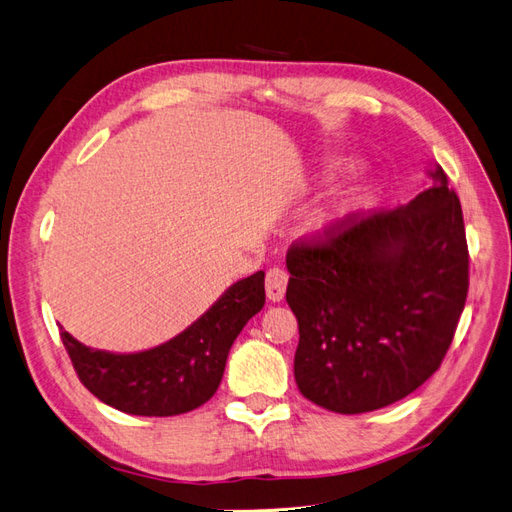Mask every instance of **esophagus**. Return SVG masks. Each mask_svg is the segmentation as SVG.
Wrapping results in <instances>:
<instances>
[{"label": "esophagus", "mask_w": 512, "mask_h": 512, "mask_svg": "<svg viewBox=\"0 0 512 512\" xmlns=\"http://www.w3.org/2000/svg\"><path fill=\"white\" fill-rule=\"evenodd\" d=\"M286 286H288V273L284 269H269L267 277H265V290H267V297L269 301L277 303L284 299L286 294Z\"/></svg>", "instance_id": "esophagus-1"}]
</instances>
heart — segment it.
<instances>
[{
    "mask_svg": "<svg viewBox=\"0 0 512 512\" xmlns=\"http://www.w3.org/2000/svg\"><path fill=\"white\" fill-rule=\"evenodd\" d=\"M367 198H369L367 194H361V196H359V200H367ZM335 220H337V215H335V213H324L322 218H320V224L327 226V224H333Z\"/></svg>",
    "mask_w": 512,
    "mask_h": 512,
    "instance_id": "1",
    "label": "heart"
}]
</instances>
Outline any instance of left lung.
<instances>
[{
    "instance_id": "1",
    "label": "left lung",
    "mask_w": 512,
    "mask_h": 512,
    "mask_svg": "<svg viewBox=\"0 0 512 512\" xmlns=\"http://www.w3.org/2000/svg\"><path fill=\"white\" fill-rule=\"evenodd\" d=\"M408 205L348 213L286 254L299 322L294 380L316 406L361 414L436 374L470 286L461 203L438 166Z\"/></svg>"
}]
</instances>
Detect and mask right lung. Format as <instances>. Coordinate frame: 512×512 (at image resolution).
<instances>
[{
    "label": "right lung",
    "instance_id": "obj_1",
    "mask_svg": "<svg viewBox=\"0 0 512 512\" xmlns=\"http://www.w3.org/2000/svg\"><path fill=\"white\" fill-rule=\"evenodd\" d=\"M265 305V273L232 284L222 299L170 342L136 354L91 350L64 329L61 342L85 389L106 406L136 416H175L213 397L228 350Z\"/></svg>",
    "mask_w": 512,
    "mask_h": 512
}]
</instances>
